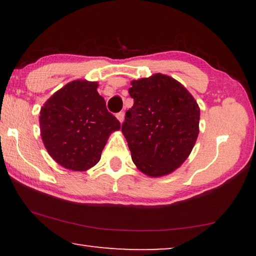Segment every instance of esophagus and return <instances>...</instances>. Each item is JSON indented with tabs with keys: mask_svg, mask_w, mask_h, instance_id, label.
Listing matches in <instances>:
<instances>
[{
	"mask_svg": "<svg viewBox=\"0 0 256 256\" xmlns=\"http://www.w3.org/2000/svg\"><path fill=\"white\" fill-rule=\"evenodd\" d=\"M116 118H118V120L122 124V122L124 121V112H120V113H118Z\"/></svg>",
	"mask_w": 256,
	"mask_h": 256,
	"instance_id": "obj_1",
	"label": "esophagus"
}]
</instances>
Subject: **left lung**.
<instances>
[{"mask_svg":"<svg viewBox=\"0 0 256 256\" xmlns=\"http://www.w3.org/2000/svg\"><path fill=\"white\" fill-rule=\"evenodd\" d=\"M134 104L126 112L122 134L132 162L149 177L178 169L190 155L199 134L200 110L192 94L162 73L132 80Z\"/></svg>","mask_w":256,"mask_h":256,"instance_id":"8db88e82","label":"left lung"}]
</instances>
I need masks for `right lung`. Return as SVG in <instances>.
Masks as SVG:
<instances>
[{
	"mask_svg": "<svg viewBox=\"0 0 256 256\" xmlns=\"http://www.w3.org/2000/svg\"><path fill=\"white\" fill-rule=\"evenodd\" d=\"M98 86L96 82L73 80L40 108L42 140L48 155L65 169L86 171L96 166L110 135L121 128Z\"/></svg>",
	"mask_w": 256,
	"mask_h": 256,
	"instance_id": "right-lung-1",
	"label": "right lung"
}]
</instances>
